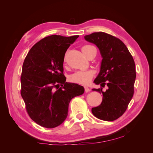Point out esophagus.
I'll list each match as a JSON object with an SVG mask.
<instances>
[{
    "label": "esophagus",
    "mask_w": 153,
    "mask_h": 153,
    "mask_svg": "<svg viewBox=\"0 0 153 153\" xmlns=\"http://www.w3.org/2000/svg\"><path fill=\"white\" fill-rule=\"evenodd\" d=\"M84 90H85V92H90V88H89L88 87H87V86H85L84 87Z\"/></svg>",
    "instance_id": "34e87169"
}]
</instances>
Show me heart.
I'll use <instances>...</instances> for the list:
<instances>
[{
	"label": "heart",
	"instance_id": "b5f03b06",
	"mask_svg": "<svg viewBox=\"0 0 153 153\" xmlns=\"http://www.w3.org/2000/svg\"><path fill=\"white\" fill-rule=\"evenodd\" d=\"M92 46L84 45L82 46V51L83 53H86V51ZM94 72L92 70H86V71H77L69 76V80L73 83L76 84L86 85L90 82V80L94 76Z\"/></svg>",
	"mask_w": 153,
	"mask_h": 153
}]
</instances>
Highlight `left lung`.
<instances>
[{
    "instance_id": "8db88e82",
    "label": "left lung",
    "mask_w": 153,
    "mask_h": 153,
    "mask_svg": "<svg viewBox=\"0 0 153 153\" xmlns=\"http://www.w3.org/2000/svg\"><path fill=\"white\" fill-rule=\"evenodd\" d=\"M88 42L94 44L102 59L100 70L94 82L103 87L92 90L102 94L101 104L92 108L96 117L112 121L125 113L134 95L136 66L132 56L122 41L105 32H94L84 36Z\"/></svg>"
}]
</instances>
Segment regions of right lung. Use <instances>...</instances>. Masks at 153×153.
<instances>
[{
  "mask_svg": "<svg viewBox=\"0 0 153 153\" xmlns=\"http://www.w3.org/2000/svg\"><path fill=\"white\" fill-rule=\"evenodd\" d=\"M78 37L44 38L32 46L23 64L21 95L30 118L44 128L61 125L70 100L84 92L80 85L66 82L63 74L65 54Z\"/></svg>",
  "mask_w": 153,
  "mask_h": 153,
  "instance_id": "right-lung-1",
  "label": "right lung"
}]
</instances>
